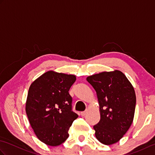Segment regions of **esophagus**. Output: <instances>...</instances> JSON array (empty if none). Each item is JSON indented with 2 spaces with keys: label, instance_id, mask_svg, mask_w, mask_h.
Instances as JSON below:
<instances>
[{
  "label": "esophagus",
  "instance_id": "34e87169",
  "mask_svg": "<svg viewBox=\"0 0 155 155\" xmlns=\"http://www.w3.org/2000/svg\"><path fill=\"white\" fill-rule=\"evenodd\" d=\"M87 113H88V110H85L84 111H83V112H81V116H83V117L85 116V115H86V114H87Z\"/></svg>",
  "mask_w": 155,
  "mask_h": 155
}]
</instances>
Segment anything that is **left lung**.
<instances>
[{
    "mask_svg": "<svg viewBox=\"0 0 155 155\" xmlns=\"http://www.w3.org/2000/svg\"><path fill=\"white\" fill-rule=\"evenodd\" d=\"M97 92L101 120L93 127L95 136L106 145L117 143L133 121L136 106L134 88L119 71L103 72L87 78Z\"/></svg>",
    "mask_w": 155,
    "mask_h": 155,
    "instance_id": "8db88e82",
    "label": "left lung"
}]
</instances>
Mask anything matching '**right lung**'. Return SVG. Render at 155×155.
<instances>
[{
  "mask_svg": "<svg viewBox=\"0 0 155 155\" xmlns=\"http://www.w3.org/2000/svg\"><path fill=\"white\" fill-rule=\"evenodd\" d=\"M76 81L72 74L48 71L29 88L26 113L38 139L58 146L68 139V130L78 114L72 111L69 89Z\"/></svg>",
  "mask_w": 155,
  "mask_h": 155,
  "instance_id": "add662e5",
  "label": "right lung"
}]
</instances>
